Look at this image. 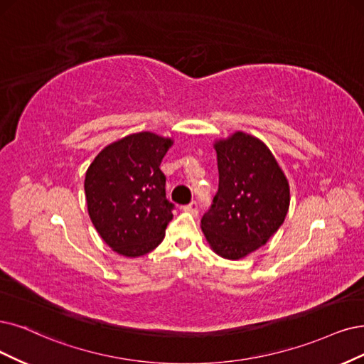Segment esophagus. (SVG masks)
I'll use <instances>...</instances> for the list:
<instances>
[{"label":"esophagus","mask_w":364,"mask_h":364,"mask_svg":"<svg viewBox=\"0 0 364 364\" xmlns=\"http://www.w3.org/2000/svg\"><path fill=\"white\" fill-rule=\"evenodd\" d=\"M183 210L184 211H187V213H192V214H196L198 213V203L196 200H192L191 204H187V205H184L183 207Z\"/></svg>","instance_id":"1"}]
</instances>
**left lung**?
I'll use <instances>...</instances> for the list:
<instances>
[{
	"mask_svg": "<svg viewBox=\"0 0 364 364\" xmlns=\"http://www.w3.org/2000/svg\"><path fill=\"white\" fill-rule=\"evenodd\" d=\"M214 148L219 189L200 228L214 252L240 259L264 246L284 223L289 184L268 146L252 134L235 132Z\"/></svg>",
	"mask_w": 364,
	"mask_h": 364,
	"instance_id": "obj_1",
	"label": "left lung"
}]
</instances>
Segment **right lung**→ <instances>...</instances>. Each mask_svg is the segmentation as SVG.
<instances>
[{"mask_svg": "<svg viewBox=\"0 0 364 364\" xmlns=\"http://www.w3.org/2000/svg\"><path fill=\"white\" fill-rule=\"evenodd\" d=\"M172 139L133 133L97 154L85 175L90 219L105 243L123 257L156 249L172 220L166 177L160 171Z\"/></svg>", "mask_w": 364, "mask_h": 364, "instance_id": "right-lung-1", "label": "right lung"}]
</instances>
